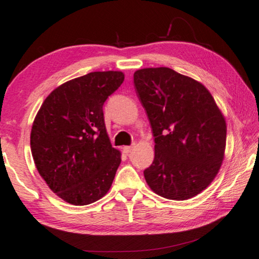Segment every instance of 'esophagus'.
I'll list each match as a JSON object with an SVG mask.
<instances>
[{"label":"esophagus","mask_w":259,"mask_h":259,"mask_svg":"<svg viewBox=\"0 0 259 259\" xmlns=\"http://www.w3.org/2000/svg\"><path fill=\"white\" fill-rule=\"evenodd\" d=\"M133 148H134V146H124L122 150H123L125 154H129V153H131V151H133Z\"/></svg>","instance_id":"1"}]
</instances>
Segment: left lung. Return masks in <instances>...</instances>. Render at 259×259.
Instances as JSON below:
<instances>
[{
  "mask_svg": "<svg viewBox=\"0 0 259 259\" xmlns=\"http://www.w3.org/2000/svg\"><path fill=\"white\" fill-rule=\"evenodd\" d=\"M134 83L155 143L154 161L144 170L147 185L169 200L198 195L224 160V115L202 83L171 68L138 69Z\"/></svg>",
  "mask_w": 259,
  "mask_h": 259,
  "instance_id": "8db88e82",
  "label": "left lung"
}]
</instances>
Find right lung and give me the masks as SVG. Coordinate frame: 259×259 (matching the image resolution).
I'll use <instances>...</instances> for the list:
<instances>
[{
	"mask_svg": "<svg viewBox=\"0 0 259 259\" xmlns=\"http://www.w3.org/2000/svg\"><path fill=\"white\" fill-rule=\"evenodd\" d=\"M124 74L93 72L52 91L35 116L30 150L40 176L60 199L90 204L109 191L121 163L105 126L103 106Z\"/></svg>",
	"mask_w": 259,
	"mask_h": 259,
	"instance_id": "obj_1",
	"label": "right lung"
}]
</instances>
